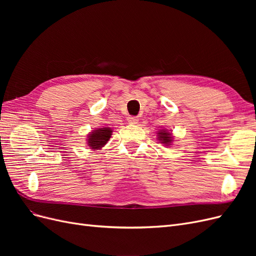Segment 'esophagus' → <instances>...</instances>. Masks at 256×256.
Masks as SVG:
<instances>
[{
	"instance_id": "1",
	"label": "esophagus",
	"mask_w": 256,
	"mask_h": 256,
	"mask_svg": "<svg viewBox=\"0 0 256 256\" xmlns=\"http://www.w3.org/2000/svg\"><path fill=\"white\" fill-rule=\"evenodd\" d=\"M128 122L130 124H138V116H130V118H128Z\"/></svg>"
}]
</instances>
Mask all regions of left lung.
I'll return each instance as SVG.
<instances>
[{"label":"left lung","instance_id":"1","mask_svg":"<svg viewBox=\"0 0 256 256\" xmlns=\"http://www.w3.org/2000/svg\"><path fill=\"white\" fill-rule=\"evenodd\" d=\"M158 134H159L158 138H159V140L161 141V143L168 144V145L171 143L172 136H171V134H170V132H166V131H160Z\"/></svg>","mask_w":256,"mask_h":256}]
</instances>
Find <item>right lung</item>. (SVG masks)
Listing matches in <instances>:
<instances>
[{
  "instance_id": "1",
  "label": "right lung",
  "mask_w": 256,
  "mask_h": 256,
  "mask_svg": "<svg viewBox=\"0 0 256 256\" xmlns=\"http://www.w3.org/2000/svg\"><path fill=\"white\" fill-rule=\"evenodd\" d=\"M111 134V128H99L94 130L90 134H88V146H90L92 150L102 148L109 141Z\"/></svg>"
}]
</instances>
